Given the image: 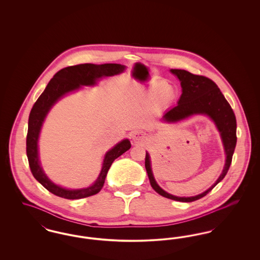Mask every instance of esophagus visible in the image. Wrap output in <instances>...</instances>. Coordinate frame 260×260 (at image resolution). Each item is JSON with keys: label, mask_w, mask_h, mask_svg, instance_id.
Returning a JSON list of instances; mask_svg holds the SVG:
<instances>
[{"label": "esophagus", "mask_w": 260, "mask_h": 260, "mask_svg": "<svg viewBox=\"0 0 260 260\" xmlns=\"http://www.w3.org/2000/svg\"><path fill=\"white\" fill-rule=\"evenodd\" d=\"M133 139L136 143H142V142L145 141V136L141 132H136L133 135Z\"/></svg>", "instance_id": "34e87169"}]
</instances>
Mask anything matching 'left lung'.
<instances>
[{
    "label": "left lung",
    "instance_id": "1",
    "mask_svg": "<svg viewBox=\"0 0 260 260\" xmlns=\"http://www.w3.org/2000/svg\"><path fill=\"white\" fill-rule=\"evenodd\" d=\"M171 71L173 74L176 75L179 81L181 82L180 84L182 87V94L178 100V104L172 108L170 111L167 112L164 115L162 120L172 123L183 120L194 114H206L210 116L216 124L218 131L220 132L223 145L226 153V162L222 173L220 174L216 182L204 193L194 197L187 198L171 195L164 191L161 187L157 184L151 170L149 154L146 153L145 169L148 174L150 184L152 188L162 197L172 199L178 202L190 203L205 197L225 177L232 162V157L235 151L237 143V122L235 114L232 110L230 104L224 98L219 87H217V85L212 80L205 76L192 74L186 70L181 69H172Z\"/></svg>",
    "mask_w": 260,
    "mask_h": 260
}]
</instances>
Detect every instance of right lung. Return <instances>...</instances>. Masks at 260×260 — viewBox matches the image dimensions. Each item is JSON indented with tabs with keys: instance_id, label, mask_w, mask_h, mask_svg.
I'll return each mask as SVG.
<instances>
[{
	"instance_id": "add662e5",
	"label": "right lung",
	"mask_w": 260,
	"mask_h": 260,
	"mask_svg": "<svg viewBox=\"0 0 260 260\" xmlns=\"http://www.w3.org/2000/svg\"><path fill=\"white\" fill-rule=\"evenodd\" d=\"M124 70V65L107 63V64H78L69 66L59 70L50 81L43 93L39 96L33 105L28 120V132L26 137V154L28 158L31 173L38 181L50 193L68 200L87 198L98 194L104 185V181L108 170L115 159L124 154L131 148V142L124 139L118 143L114 148L108 151L105 155L101 173L96 181L85 189L69 190L52 183L44 173L38 156V138L41 126L50 111L51 106L63 96L64 94L78 89L81 86H92L96 80L101 77H108L122 73Z\"/></svg>"
}]
</instances>
